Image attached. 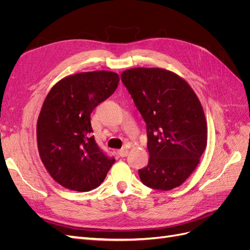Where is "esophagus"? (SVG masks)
I'll return each mask as SVG.
<instances>
[{
  "label": "esophagus",
  "mask_w": 250,
  "mask_h": 250,
  "mask_svg": "<svg viewBox=\"0 0 250 250\" xmlns=\"http://www.w3.org/2000/svg\"><path fill=\"white\" fill-rule=\"evenodd\" d=\"M128 152H129V151H128V149H126V148H123V149H121V150L118 151V153H119V155H120L121 157L127 156V155H128Z\"/></svg>",
  "instance_id": "esophagus-1"
}]
</instances>
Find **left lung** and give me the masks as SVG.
<instances>
[{
	"instance_id": "left-lung-1",
	"label": "left lung",
	"mask_w": 250,
	"mask_h": 250,
	"mask_svg": "<svg viewBox=\"0 0 250 250\" xmlns=\"http://www.w3.org/2000/svg\"><path fill=\"white\" fill-rule=\"evenodd\" d=\"M147 125L149 163L139 170L142 183L170 191L197 168L208 142L202 105L190 84L160 67H134L121 74Z\"/></svg>"
}]
</instances>
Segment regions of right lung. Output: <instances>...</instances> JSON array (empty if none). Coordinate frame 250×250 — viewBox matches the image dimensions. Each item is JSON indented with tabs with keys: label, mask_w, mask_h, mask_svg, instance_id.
Here are the masks:
<instances>
[{
	"label": "right lung",
	"mask_w": 250,
	"mask_h": 250,
	"mask_svg": "<svg viewBox=\"0 0 250 250\" xmlns=\"http://www.w3.org/2000/svg\"><path fill=\"white\" fill-rule=\"evenodd\" d=\"M119 80L108 71L70 75L44 99L36 125L37 148L50 176L63 188L92 191L115 164L97 146L90 113L115 92Z\"/></svg>",
	"instance_id": "obj_1"
}]
</instances>
